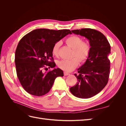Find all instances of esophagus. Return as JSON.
Listing matches in <instances>:
<instances>
[{"label":"esophagus","instance_id":"1","mask_svg":"<svg viewBox=\"0 0 126 126\" xmlns=\"http://www.w3.org/2000/svg\"><path fill=\"white\" fill-rule=\"evenodd\" d=\"M63 74H64V76H68L70 75L69 73H68V72H64Z\"/></svg>","mask_w":126,"mask_h":126}]
</instances>
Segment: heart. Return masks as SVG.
I'll use <instances>...</instances> for the list:
<instances>
[{
	"instance_id": "1",
	"label": "heart",
	"mask_w": 126,
	"mask_h": 126,
	"mask_svg": "<svg viewBox=\"0 0 126 126\" xmlns=\"http://www.w3.org/2000/svg\"><path fill=\"white\" fill-rule=\"evenodd\" d=\"M66 43L68 46L73 49L72 57L74 58L69 60H60L57 63V65L63 71L70 72L78 66L79 61L80 63H83L88 58L90 52V45L88 41H83L80 37L76 35L68 38ZM60 46V41L55 44L52 49L53 55L55 56L58 55Z\"/></svg>"
}]
</instances>
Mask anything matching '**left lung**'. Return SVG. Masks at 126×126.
Listing matches in <instances>:
<instances>
[{
	"label": "left lung",
	"mask_w": 126,
	"mask_h": 126,
	"mask_svg": "<svg viewBox=\"0 0 126 126\" xmlns=\"http://www.w3.org/2000/svg\"><path fill=\"white\" fill-rule=\"evenodd\" d=\"M71 32L88 39L91 49L88 58L78 69V74H74L78 82L70 91L78 98H89L100 92L108 83L110 45L104 34L95 29L82 28Z\"/></svg>",
	"instance_id": "obj_1"
}]
</instances>
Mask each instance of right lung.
Returning <instances> with one entry per match:
<instances>
[{
	"label": "right lung",
	"mask_w": 126,
	"mask_h": 126,
	"mask_svg": "<svg viewBox=\"0 0 126 126\" xmlns=\"http://www.w3.org/2000/svg\"><path fill=\"white\" fill-rule=\"evenodd\" d=\"M71 33L69 29H37L29 32L19 42L15 52L17 75L21 86L28 93L41 96L48 93L55 79L63 76L59 68L49 71L56 64L52 49L55 44Z\"/></svg>",
	"instance_id": "add662e5"
}]
</instances>
